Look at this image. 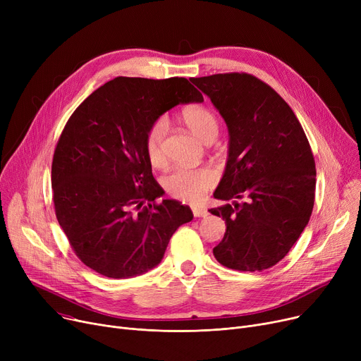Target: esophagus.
I'll list each match as a JSON object with an SVG mask.
<instances>
[{
	"mask_svg": "<svg viewBox=\"0 0 361 361\" xmlns=\"http://www.w3.org/2000/svg\"><path fill=\"white\" fill-rule=\"evenodd\" d=\"M192 211H193V215L196 218H203V216L209 214V212H207V209H204V207H200V206H193Z\"/></svg>",
	"mask_w": 361,
	"mask_h": 361,
	"instance_id": "34e87169",
	"label": "esophagus"
}]
</instances>
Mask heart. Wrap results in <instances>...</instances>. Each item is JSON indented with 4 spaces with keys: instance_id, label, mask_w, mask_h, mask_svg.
Returning <instances> with one entry per match:
<instances>
[{
    "instance_id": "obj_1",
    "label": "heart",
    "mask_w": 361,
    "mask_h": 361,
    "mask_svg": "<svg viewBox=\"0 0 361 361\" xmlns=\"http://www.w3.org/2000/svg\"><path fill=\"white\" fill-rule=\"evenodd\" d=\"M183 121L204 143H211L219 131L215 114L203 106H193L183 112ZM168 133V120L157 118L146 131L145 152L147 161L154 166L165 162V137ZM218 181V173L212 166L174 168L164 177L165 190L176 199L184 202H199Z\"/></svg>"
}]
</instances>
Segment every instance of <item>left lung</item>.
<instances>
[{"label":"left lung","instance_id":"1","mask_svg":"<svg viewBox=\"0 0 361 361\" xmlns=\"http://www.w3.org/2000/svg\"><path fill=\"white\" fill-rule=\"evenodd\" d=\"M190 80L230 131L228 161L214 197L237 202L209 209L226 224L214 256L234 271L269 269L291 250L313 211L316 168L306 133L290 105L252 74Z\"/></svg>","mask_w":361,"mask_h":361}]
</instances>
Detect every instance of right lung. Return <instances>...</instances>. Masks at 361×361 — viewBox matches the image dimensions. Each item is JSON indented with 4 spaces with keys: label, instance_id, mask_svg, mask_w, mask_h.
Returning <instances> with one entry per match:
<instances>
[{
    "label": "right lung",
    "instance_id": "obj_1",
    "mask_svg": "<svg viewBox=\"0 0 361 361\" xmlns=\"http://www.w3.org/2000/svg\"><path fill=\"white\" fill-rule=\"evenodd\" d=\"M202 101L184 78H117L71 114L54 150L52 200L71 249L94 272L114 279L147 272L178 226L193 219L174 199L157 202L164 190L145 136L165 111Z\"/></svg>",
    "mask_w": 361,
    "mask_h": 361
}]
</instances>
